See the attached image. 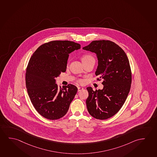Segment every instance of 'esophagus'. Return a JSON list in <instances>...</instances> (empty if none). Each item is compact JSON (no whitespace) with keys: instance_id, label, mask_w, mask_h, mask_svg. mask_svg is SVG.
<instances>
[{"instance_id":"34e87169","label":"esophagus","mask_w":157,"mask_h":157,"mask_svg":"<svg viewBox=\"0 0 157 157\" xmlns=\"http://www.w3.org/2000/svg\"><path fill=\"white\" fill-rule=\"evenodd\" d=\"M83 90V88H82V87H78V92H80V91H81Z\"/></svg>"}]
</instances>
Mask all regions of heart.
Segmentation results:
<instances>
[{
    "mask_svg": "<svg viewBox=\"0 0 157 157\" xmlns=\"http://www.w3.org/2000/svg\"><path fill=\"white\" fill-rule=\"evenodd\" d=\"M81 59H82V62H86L87 61H89L90 60L94 59V57H93L92 55L90 54H85V55H82L81 57ZM78 82L80 84H82L84 83V80L82 79H80L78 80Z\"/></svg>",
    "mask_w": 157,
    "mask_h": 157,
    "instance_id": "1",
    "label": "heart"
}]
</instances>
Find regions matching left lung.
Masks as SVG:
<instances>
[{"label":"left lung","instance_id":"left-lung-1","mask_svg":"<svg viewBox=\"0 0 157 157\" xmlns=\"http://www.w3.org/2000/svg\"><path fill=\"white\" fill-rule=\"evenodd\" d=\"M97 54L98 66L97 81L104 85L102 90L87 87L86 100L90 115L98 120H107L122 108L129 93L132 71L129 61L122 48L109 40H95L83 48Z\"/></svg>","mask_w":157,"mask_h":157}]
</instances>
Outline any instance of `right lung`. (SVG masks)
I'll list each match as a JSON object with an SVG mask.
<instances>
[{"mask_svg": "<svg viewBox=\"0 0 157 157\" xmlns=\"http://www.w3.org/2000/svg\"><path fill=\"white\" fill-rule=\"evenodd\" d=\"M81 45L68 40H54L41 45L33 54L25 72V85L33 106L42 117L59 119L67 113L77 88H58L56 77L65 72L69 54Z\"/></svg>", "mask_w": 157, "mask_h": 157, "instance_id": "right-lung-1", "label": "right lung"}]
</instances>
